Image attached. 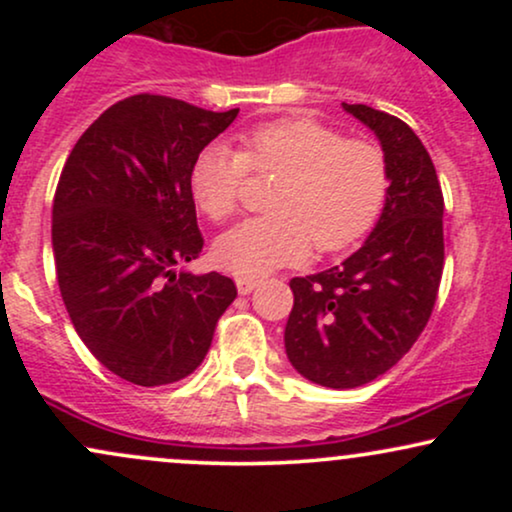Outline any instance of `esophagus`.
I'll use <instances>...</instances> for the list:
<instances>
[{"instance_id":"obj_1","label":"esophagus","mask_w":512,"mask_h":512,"mask_svg":"<svg viewBox=\"0 0 512 512\" xmlns=\"http://www.w3.org/2000/svg\"><path fill=\"white\" fill-rule=\"evenodd\" d=\"M236 284H238L240 296H248V293H252L257 286H260V279H245V276H238Z\"/></svg>"}]
</instances>
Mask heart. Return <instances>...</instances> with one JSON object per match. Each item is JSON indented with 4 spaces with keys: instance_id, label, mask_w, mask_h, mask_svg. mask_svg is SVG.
Instances as JSON below:
<instances>
[{
    "instance_id": "b5f03b06",
    "label": "heart",
    "mask_w": 512,
    "mask_h": 512,
    "mask_svg": "<svg viewBox=\"0 0 512 512\" xmlns=\"http://www.w3.org/2000/svg\"><path fill=\"white\" fill-rule=\"evenodd\" d=\"M243 149L209 144L190 168V195L211 221L236 214L248 175H281L269 216L238 223L216 240L226 272L260 276L298 264L310 250L334 255L354 248L375 228L390 197V163L383 146L346 139L313 117H279L248 129Z\"/></svg>"
}]
</instances>
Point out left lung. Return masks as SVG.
<instances>
[{
    "instance_id": "1",
    "label": "left lung",
    "mask_w": 512,
    "mask_h": 512,
    "mask_svg": "<svg viewBox=\"0 0 512 512\" xmlns=\"http://www.w3.org/2000/svg\"><path fill=\"white\" fill-rule=\"evenodd\" d=\"M378 134L390 197L361 250L327 272L291 279L284 342L293 368L349 390L383 375L428 325L445 264L443 190L426 146L395 115L344 103Z\"/></svg>"
}]
</instances>
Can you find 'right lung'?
<instances>
[{
	"label": "right lung",
	"instance_id": "1",
	"mask_svg": "<svg viewBox=\"0 0 512 512\" xmlns=\"http://www.w3.org/2000/svg\"><path fill=\"white\" fill-rule=\"evenodd\" d=\"M236 115L137 93L110 105L64 163L52 202L57 284L81 342L127 383L187 378L236 301L228 276L175 272L204 245L192 161Z\"/></svg>",
	"mask_w": 512,
	"mask_h": 512
}]
</instances>
